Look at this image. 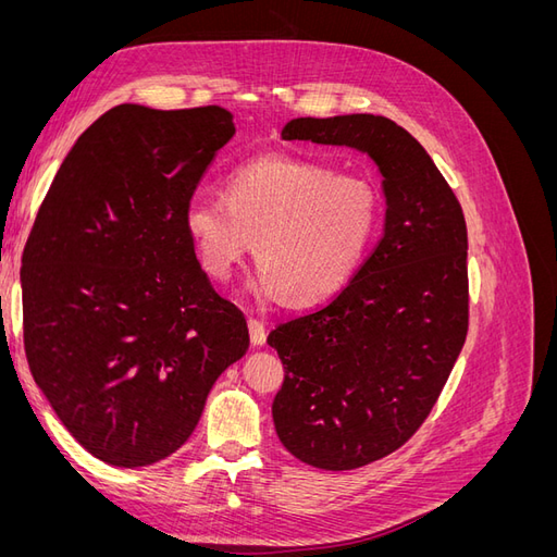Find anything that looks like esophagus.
Segmentation results:
<instances>
[{
    "mask_svg": "<svg viewBox=\"0 0 557 557\" xmlns=\"http://www.w3.org/2000/svg\"><path fill=\"white\" fill-rule=\"evenodd\" d=\"M248 332H250V344L252 346H264L267 342V330L260 318H248Z\"/></svg>",
    "mask_w": 557,
    "mask_h": 557,
    "instance_id": "obj_1",
    "label": "esophagus"
}]
</instances>
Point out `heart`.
I'll list each match as a JSON object with an SVG mask.
<instances>
[{
    "instance_id": "obj_1",
    "label": "heart",
    "mask_w": 557,
    "mask_h": 557,
    "mask_svg": "<svg viewBox=\"0 0 557 557\" xmlns=\"http://www.w3.org/2000/svg\"><path fill=\"white\" fill-rule=\"evenodd\" d=\"M379 225L381 197L372 183L281 156L239 166L225 197H193L183 213L209 276L230 278L252 250L260 267L248 290L293 307L339 293L362 267Z\"/></svg>"
}]
</instances>
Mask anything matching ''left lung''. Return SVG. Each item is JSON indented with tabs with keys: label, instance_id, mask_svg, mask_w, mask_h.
I'll return each mask as SVG.
<instances>
[{
	"label": "left lung",
	"instance_id": "1",
	"mask_svg": "<svg viewBox=\"0 0 557 557\" xmlns=\"http://www.w3.org/2000/svg\"><path fill=\"white\" fill-rule=\"evenodd\" d=\"M281 139L352 148L383 178L372 256L327 307L267 336L285 369L281 444L318 469H358L411 440L465 346V215L425 148L383 115L295 117Z\"/></svg>",
	"mask_w": 557,
	"mask_h": 557
}]
</instances>
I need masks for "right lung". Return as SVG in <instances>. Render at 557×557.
Here are the masks:
<instances>
[{
	"instance_id": "add662e5",
	"label": "right lung",
	"mask_w": 557,
	"mask_h": 557,
	"mask_svg": "<svg viewBox=\"0 0 557 557\" xmlns=\"http://www.w3.org/2000/svg\"><path fill=\"white\" fill-rule=\"evenodd\" d=\"M234 137L223 107L121 104L81 134L23 252L29 372L74 440L107 465L170 458L215 379L248 350L185 234L201 174Z\"/></svg>"
}]
</instances>
